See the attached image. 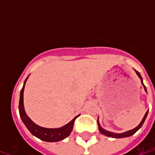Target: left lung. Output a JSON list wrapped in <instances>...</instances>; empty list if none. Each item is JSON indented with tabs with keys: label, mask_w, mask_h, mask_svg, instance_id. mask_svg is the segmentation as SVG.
Returning a JSON list of instances; mask_svg holds the SVG:
<instances>
[{
	"label": "left lung",
	"mask_w": 155,
	"mask_h": 155,
	"mask_svg": "<svg viewBox=\"0 0 155 155\" xmlns=\"http://www.w3.org/2000/svg\"><path fill=\"white\" fill-rule=\"evenodd\" d=\"M135 72H136V74H138V76L140 77V79L141 80V83L143 84V79H142V77H141V75H140V74L138 72V71H135ZM143 88H144V91H146V87L144 86V84H143ZM147 114H148V111H147L146 113H145V114H144V116H143V120H142V121L140 122V124L138 125V126L136 127V128H134V129H133V130H129V131H126V132H124V133H122V134H115V133H112V132H110V131H107V130H104L103 128H101V126L100 125V124H99V121H98V126H99V130H100V132H101V134H104V135H106V136H109V137H112V138H124V137H130L131 136V135H133L136 132L137 130H139L142 127V125H143V122H144V120H145V119H146L147 117Z\"/></svg>",
	"instance_id": "8db88e82"
}]
</instances>
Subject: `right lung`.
Instances as JSON below:
<instances>
[{
	"mask_svg": "<svg viewBox=\"0 0 155 155\" xmlns=\"http://www.w3.org/2000/svg\"><path fill=\"white\" fill-rule=\"evenodd\" d=\"M28 77L26 78V80L24 82V85H23L21 91L20 102H19V112H20V116L21 118L23 123L25 124V125L28 129L29 131L33 135L39 138L40 140H44V141H46V142H57V141H60V140H64L66 137L69 136L70 134L71 133V131L73 130V126H74V120L79 115L74 117L70 123H68L64 126L59 128V129H47V128H43V127H41L37 125V124H35L27 116V114H25V109H24V104H23L24 89H25V82L27 81Z\"/></svg>",
	"mask_w": 155,
	"mask_h": 155,
	"instance_id": "1",
	"label": "right lung"
}]
</instances>
